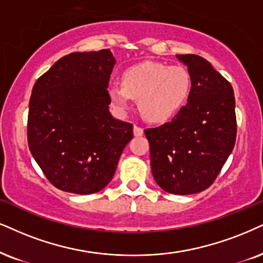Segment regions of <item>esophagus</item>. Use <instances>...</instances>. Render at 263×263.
I'll use <instances>...</instances> for the list:
<instances>
[{
  "label": "esophagus",
  "instance_id": "obj_1",
  "mask_svg": "<svg viewBox=\"0 0 263 263\" xmlns=\"http://www.w3.org/2000/svg\"><path fill=\"white\" fill-rule=\"evenodd\" d=\"M133 132H134V137H141V135L144 134V129L140 128V126H138V125H134Z\"/></svg>",
  "mask_w": 263,
  "mask_h": 263
}]
</instances>
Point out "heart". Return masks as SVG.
<instances>
[{"mask_svg": "<svg viewBox=\"0 0 263 263\" xmlns=\"http://www.w3.org/2000/svg\"><path fill=\"white\" fill-rule=\"evenodd\" d=\"M191 91V77L184 67L146 61L129 67L122 74V86L108 87V97L118 111L138 100L139 111L148 122L171 119L185 105Z\"/></svg>", "mask_w": 263, "mask_h": 263, "instance_id": "b5f03b06", "label": "heart"}]
</instances>
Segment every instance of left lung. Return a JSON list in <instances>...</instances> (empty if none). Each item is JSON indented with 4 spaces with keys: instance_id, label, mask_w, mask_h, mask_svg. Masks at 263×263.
<instances>
[{
    "instance_id": "obj_1",
    "label": "left lung",
    "mask_w": 263,
    "mask_h": 263,
    "mask_svg": "<svg viewBox=\"0 0 263 263\" xmlns=\"http://www.w3.org/2000/svg\"><path fill=\"white\" fill-rule=\"evenodd\" d=\"M187 67L191 91L171 122L145 129L151 171L162 189L176 195L205 190L235 145V97L231 83L197 54H177Z\"/></svg>"
}]
</instances>
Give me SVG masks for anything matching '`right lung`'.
I'll list each match as a JSON object with an SVG mask.
<instances>
[{
  "mask_svg": "<svg viewBox=\"0 0 263 263\" xmlns=\"http://www.w3.org/2000/svg\"><path fill=\"white\" fill-rule=\"evenodd\" d=\"M111 50L73 52L58 60L32 87L28 144L54 186L87 195L111 181L133 124L109 112Z\"/></svg>",
  "mask_w": 263,
  "mask_h": 263,
  "instance_id": "obj_1",
  "label": "right lung"
}]
</instances>
